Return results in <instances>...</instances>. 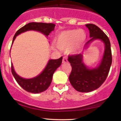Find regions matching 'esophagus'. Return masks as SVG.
Instances as JSON below:
<instances>
[{
    "label": "esophagus",
    "instance_id": "1",
    "mask_svg": "<svg viewBox=\"0 0 121 121\" xmlns=\"http://www.w3.org/2000/svg\"><path fill=\"white\" fill-rule=\"evenodd\" d=\"M62 62L63 63H67V62H68V60H67V57H63Z\"/></svg>",
    "mask_w": 121,
    "mask_h": 121
}]
</instances>
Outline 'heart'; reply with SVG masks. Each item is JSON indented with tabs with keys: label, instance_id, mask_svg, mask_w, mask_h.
<instances>
[{
	"label": "heart",
	"instance_id": "1",
	"mask_svg": "<svg viewBox=\"0 0 121 121\" xmlns=\"http://www.w3.org/2000/svg\"><path fill=\"white\" fill-rule=\"evenodd\" d=\"M86 40L84 31L71 30L62 32L56 39V44L60 50H68L71 48L76 50L81 47Z\"/></svg>",
	"mask_w": 121,
	"mask_h": 121
}]
</instances>
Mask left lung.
Segmentation results:
<instances>
[{
    "label": "left lung",
    "instance_id": "1",
    "mask_svg": "<svg viewBox=\"0 0 121 121\" xmlns=\"http://www.w3.org/2000/svg\"><path fill=\"white\" fill-rule=\"evenodd\" d=\"M90 31V40L85 45L88 47L91 42L100 39L105 44V50L102 61L99 67L89 69L83 63V54L68 56V60L72 67L69 80L71 85L79 92H90L101 86L107 78L112 62L110 42L108 37L98 26L93 23L85 25Z\"/></svg>",
    "mask_w": 121,
    "mask_h": 121
}]
</instances>
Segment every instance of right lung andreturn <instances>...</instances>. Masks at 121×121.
<instances>
[{
	"label": "right lung",
	"instance_id": "right-lung-1",
	"mask_svg": "<svg viewBox=\"0 0 121 121\" xmlns=\"http://www.w3.org/2000/svg\"><path fill=\"white\" fill-rule=\"evenodd\" d=\"M55 25L54 23H42V22H31L25 25L20 28L16 33L13 39L14 40L17 35L28 30H36L41 32L46 36H48L52 31L54 30ZM62 57L58 59H51L48 62L45 68L39 76L32 79H23L17 75L14 70L13 64H11V72L14 78L19 85L26 91L32 93H39L43 92L47 89L51 84L52 78L54 71L61 65Z\"/></svg>",
	"mask_w": 121,
	"mask_h": 121
}]
</instances>
